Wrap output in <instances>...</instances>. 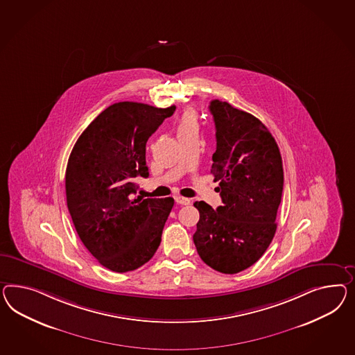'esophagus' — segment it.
<instances>
[{
    "label": "esophagus",
    "instance_id": "obj_1",
    "mask_svg": "<svg viewBox=\"0 0 355 355\" xmlns=\"http://www.w3.org/2000/svg\"><path fill=\"white\" fill-rule=\"evenodd\" d=\"M175 202H178V204H181V205H189L191 200L190 199H187V198H183V196H177L175 198Z\"/></svg>",
    "mask_w": 355,
    "mask_h": 355
}]
</instances>
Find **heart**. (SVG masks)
Returning a JSON list of instances; mask_svg holds the SVG:
<instances>
[{
  "mask_svg": "<svg viewBox=\"0 0 355 355\" xmlns=\"http://www.w3.org/2000/svg\"><path fill=\"white\" fill-rule=\"evenodd\" d=\"M187 129H198V121L196 116L192 110H187L183 112L180 121H178V132H183Z\"/></svg>",
  "mask_w": 355,
  "mask_h": 355,
  "instance_id": "1",
  "label": "heart"
}]
</instances>
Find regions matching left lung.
Wrapping results in <instances>:
<instances>
[{
	"instance_id": "left-lung-1",
	"label": "left lung",
	"mask_w": 355,
	"mask_h": 355,
	"mask_svg": "<svg viewBox=\"0 0 355 355\" xmlns=\"http://www.w3.org/2000/svg\"><path fill=\"white\" fill-rule=\"evenodd\" d=\"M209 111L217 141L211 173L220 181L222 205L193 204L200 213L193 243L208 266L236 274L257 262L275 235L283 164L274 137L257 117L218 99Z\"/></svg>"
}]
</instances>
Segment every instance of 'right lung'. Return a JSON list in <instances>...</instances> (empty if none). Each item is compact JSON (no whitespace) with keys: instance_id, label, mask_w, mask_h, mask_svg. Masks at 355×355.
I'll return each instance as SVG.
<instances>
[{"instance_id":"1","label":"right lung","mask_w":355,"mask_h":355,"mask_svg":"<svg viewBox=\"0 0 355 355\" xmlns=\"http://www.w3.org/2000/svg\"><path fill=\"white\" fill-rule=\"evenodd\" d=\"M175 111L137 102L107 107L78 137L66 171L67 207L77 234L101 265L115 272L141 268L162 241L173 198H135L148 177L146 144Z\"/></svg>"}]
</instances>
